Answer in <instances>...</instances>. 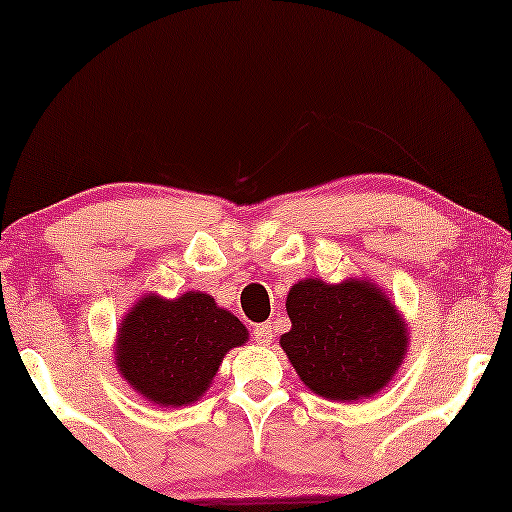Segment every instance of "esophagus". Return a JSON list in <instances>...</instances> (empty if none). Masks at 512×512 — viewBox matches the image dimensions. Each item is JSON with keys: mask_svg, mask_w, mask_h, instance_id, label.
<instances>
[{"mask_svg": "<svg viewBox=\"0 0 512 512\" xmlns=\"http://www.w3.org/2000/svg\"><path fill=\"white\" fill-rule=\"evenodd\" d=\"M254 340L258 342V345H272V340H275L272 326L270 324H258L254 328Z\"/></svg>", "mask_w": 512, "mask_h": 512, "instance_id": "34e87169", "label": "esophagus"}]
</instances>
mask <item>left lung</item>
<instances>
[{
  "instance_id": "obj_1",
  "label": "left lung",
  "mask_w": 512,
  "mask_h": 512,
  "mask_svg": "<svg viewBox=\"0 0 512 512\" xmlns=\"http://www.w3.org/2000/svg\"><path fill=\"white\" fill-rule=\"evenodd\" d=\"M291 331L279 338L303 384L328 401L370 398L408 354V324L370 279H303L286 296Z\"/></svg>"
}]
</instances>
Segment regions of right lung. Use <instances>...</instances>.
<instances>
[{"mask_svg": "<svg viewBox=\"0 0 512 512\" xmlns=\"http://www.w3.org/2000/svg\"><path fill=\"white\" fill-rule=\"evenodd\" d=\"M247 340V326L209 293L174 300L149 293L121 321L116 368L146 401L181 408L205 394L223 356Z\"/></svg>", "mask_w": 512, "mask_h": 512, "instance_id": "obj_1", "label": "right lung"}]
</instances>
